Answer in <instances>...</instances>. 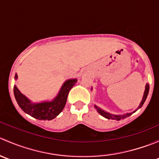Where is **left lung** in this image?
Listing matches in <instances>:
<instances>
[{
	"mask_svg": "<svg viewBox=\"0 0 159 159\" xmlns=\"http://www.w3.org/2000/svg\"><path fill=\"white\" fill-rule=\"evenodd\" d=\"M148 91H149V85L148 84H146V86H145V93H144V96H143V98H142V102L140 103V105H139V108H138V109L139 108H140L143 105L144 102H145V100H146V98L147 96H148ZM95 107V108L97 109L98 111V113L100 114V115H102V116L105 117V118H108V119H114V120H121V118H125V117H128L129 116V115H131V114L129 113V114H127L126 115H122V116H121V115H110V114L107 113V112L104 111H102V109H100L99 108H98L97 106H94Z\"/></svg>",
	"mask_w": 159,
	"mask_h": 159,
	"instance_id": "left-lung-1",
	"label": "left lung"
}]
</instances>
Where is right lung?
Wrapping results in <instances>:
<instances>
[{"instance_id": "add662e5", "label": "right lung", "mask_w": 159, "mask_h": 159, "mask_svg": "<svg viewBox=\"0 0 159 159\" xmlns=\"http://www.w3.org/2000/svg\"><path fill=\"white\" fill-rule=\"evenodd\" d=\"M17 76L15 75V79H17ZM76 82V79L68 80L61 89L58 95L51 102H43L38 104L30 103V101L20 92L16 86H14V97L20 108L25 113L37 119L51 120L57 117L65 108L69 91Z\"/></svg>"}]
</instances>
